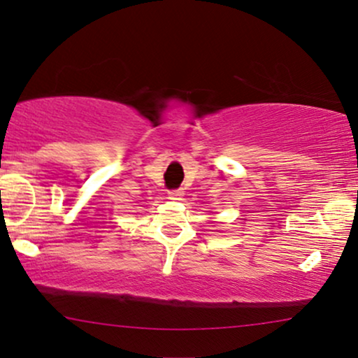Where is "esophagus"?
<instances>
[{
  "label": "esophagus",
  "mask_w": 358,
  "mask_h": 358,
  "mask_svg": "<svg viewBox=\"0 0 358 358\" xmlns=\"http://www.w3.org/2000/svg\"><path fill=\"white\" fill-rule=\"evenodd\" d=\"M169 197L171 199H176V200H179L180 197H182L184 195V190L182 189H174V190H169Z\"/></svg>",
  "instance_id": "34e87169"
}]
</instances>
